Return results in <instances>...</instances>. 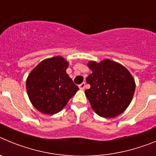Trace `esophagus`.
I'll list each match as a JSON object with an SVG mask.
<instances>
[{"label": "esophagus", "mask_w": 156, "mask_h": 156, "mask_svg": "<svg viewBox=\"0 0 156 156\" xmlns=\"http://www.w3.org/2000/svg\"><path fill=\"white\" fill-rule=\"evenodd\" d=\"M85 87H86V83H85L84 82H83L82 83H80V84L79 85V87L80 88V89H84Z\"/></svg>", "instance_id": "obj_1"}]
</instances>
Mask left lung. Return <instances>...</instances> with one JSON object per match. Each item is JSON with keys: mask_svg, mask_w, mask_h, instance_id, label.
<instances>
[{"mask_svg": "<svg viewBox=\"0 0 156 156\" xmlns=\"http://www.w3.org/2000/svg\"><path fill=\"white\" fill-rule=\"evenodd\" d=\"M92 73L86 81L90 85L85 90L92 108L104 118L120 115L129 106L135 90V82L124 66L108 59L100 63L90 62Z\"/></svg>", "mask_w": 156, "mask_h": 156, "instance_id": "left-lung-1", "label": "left lung"}]
</instances>
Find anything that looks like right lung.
<instances>
[{"label": "right lung", "instance_id": "obj_1", "mask_svg": "<svg viewBox=\"0 0 156 156\" xmlns=\"http://www.w3.org/2000/svg\"><path fill=\"white\" fill-rule=\"evenodd\" d=\"M68 62L61 56L45 59L27 80V90L33 105L42 113H58L79 87L66 73Z\"/></svg>", "mask_w": 156, "mask_h": 156}]
</instances>
